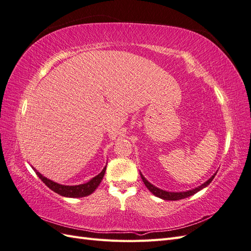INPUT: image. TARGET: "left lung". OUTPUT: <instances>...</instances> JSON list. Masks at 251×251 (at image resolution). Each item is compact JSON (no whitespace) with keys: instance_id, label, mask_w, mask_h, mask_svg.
<instances>
[{"instance_id":"obj_1","label":"left lung","mask_w":251,"mask_h":251,"mask_svg":"<svg viewBox=\"0 0 251 251\" xmlns=\"http://www.w3.org/2000/svg\"><path fill=\"white\" fill-rule=\"evenodd\" d=\"M216 174H217V172H216L214 175H212V176H211L207 181H205L204 183H202V184L199 185L198 187H195V188H193V189H189V191H185V192H168V191H164V189H161V188H159V187H157V186L151 184V182H149V181L147 180V178L143 176V175L141 174V172H140V176H141V179H142V181H143V183L146 184V186L148 187L149 191H150L151 194H153L154 196L158 197V198H160V199H162V200L177 201V200H181V199H184V198H188V197H191V196L195 195L196 193L200 192L201 189L206 187V186L210 183V182L212 181V179L215 178Z\"/></svg>"}]
</instances>
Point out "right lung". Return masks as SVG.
Returning <instances> with one entry per match:
<instances>
[{
  "label": "right lung",
  "instance_id": "right-lung-1",
  "mask_svg": "<svg viewBox=\"0 0 251 251\" xmlns=\"http://www.w3.org/2000/svg\"><path fill=\"white\" fill-rule=\"evenodd\" d=\"M31 168L36 173L37 176L40 177V179L44 182V183L46 184L50 189H52L53 192H55L56 194L63 196V197H67V198H81V197H87V196L92 194L98 187V185L100 184V182L104 176L107 165L104 166L103 170L100 174H98L97 176L89 180L88 182H86V183L78 184V185L59 184V183H57V182H54V181H52L45 176H43V175L40 172H37L32 165H31Z\"/></svg>",
  "mask_w": 251,
  "mask_h": 251
}]
</instances>
